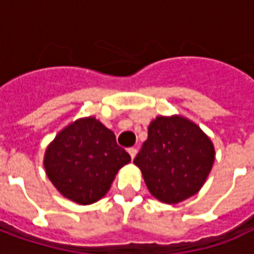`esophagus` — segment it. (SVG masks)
<instances>
[{"label":"esophagus","instance_id":"1","mask_svg":"<svg viewBox=\"0 0 254 254\" xmlns=\"http://www.w3.org/2000/svg\"><path fill=\"white\" fill-rule=\"evenodd\" d=\"M127 152H129V155H130V158H132V160L134 159V156H136V154H137V149L136 148H129L127 149Z\"/></svg>","mask_w":254,"mask_h":254}]
</instances>
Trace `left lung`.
<instances>
[{"instance_id":"left-lung-1","label":"left lung","mask_w":254,"mask_h":254,"mask_svg":"<svg viewBox=\"0 0 254 254\" xmlns=\"http://www.w3.org/2000/svg\"><path fill=\"white\" fill-rule=\"evenodd\" d=\"M213 162L211 138L180 114L152 120L148 138L133 160L149 193L166 204H178L194 196L207 181Z\"/></svg>"}]
</instances>
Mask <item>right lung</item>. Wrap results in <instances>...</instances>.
Listing matches in <instances>:
<instances>
[{
  "instance_id": "1",
  "label": "right lung",
  "mask_w": 254,
  "mask_h": 254,
  "mask_svg": "<svg viewBox=\"0 0 254 254\" xmlns=\"http://www.w3.org/2000/svg\"><path fill=\"white\" fill-rule=\"evenodd\" d=\"M129 162L130 156L117 144L114 132L95 117L78 118L60 130L43 158L54 188L80 205L100 200Z\"/></svg>"
}]
</instances>
